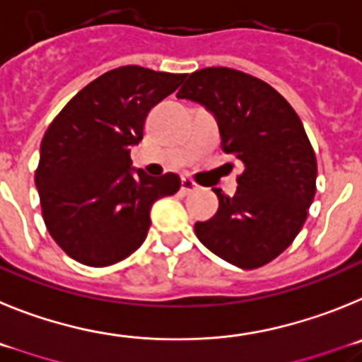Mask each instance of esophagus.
<instances>
[{"label": "esophagus", "mask_w": 362, "mask_h": 362, "mask_svg": "<svg viewBox=\"0 0 362 362\" xmlns=\"http://www.w3.org/2000/svg\"><path fill=\"white\" fill-rule=\"evenodd\" d=\"M180 189H182V191H184L185 194H187V193H193V191H197L198 185L194 184L193 180H189V178H182Z\"/></svg>", "instance_id": "esophagus-1"}]
</instances>
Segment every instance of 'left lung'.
I'll list each match as a JSON object with an SVG mask.
<instances>
[{"mask_svg":"<svg viewBox=\"0 0 362 362\" xmlns=\"http://www.w3.org/2000/svg\"><path fill=\"white\" fill-rule=\"evenodd\" d=\"M177 97L214 113L221 149L243 164L234 197L214 189L220 205L194 223L198 240L240 269L267 265L294 242L315 194L317 162L301 119L270 84L234 68L197 70Z\"/></svg>","mask_w":362,"mask_h":362,"instance_id":"left-lung-1","label":"left lung"}]
</instances>
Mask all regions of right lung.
Returning <instances> with one entry per match:
<instances>
[{
	"instance_id": "1",
	"label": "right lung",
	"mask_w": 362,
	"mask_h": 362,
	"mask_svg": "<svg viewBox=\"0 0 362 362\" xmlns=\"http://www.w3.org/2000/svg\"><path fill=\"white\" fill-rule=\"evenodd\" d=\"M185 74L120 66L97 77L57 113L41 142L35 185L45 226L76 262L108 267L144 243L158 198L180 189L175 173H133V144L149 110L177 90Z\"/></svg>"
}]
</instances>
